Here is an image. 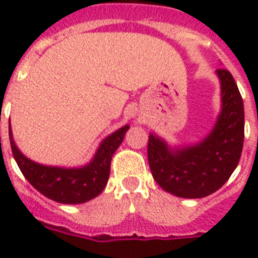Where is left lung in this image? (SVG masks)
<instances>
[{
	"instance_id": "obj_1",
	"label": "left lung",
	"mask_w": 258,
	"mask_h": 258,
	"mask_svg": "<svg viewBox=\"0 0 258 258\" xmlns=\"http://www.w3.org/2000/svg\"><path fill=\"white\" fill-rule=\"evenodd\" d=\"M221 84V111L202 141L170 146L163 138L149 137L150 169L163 190L179 198H204L222 187L236 170L244 145V103L229 71H216Z\"/></svg>"
}]
</instances>
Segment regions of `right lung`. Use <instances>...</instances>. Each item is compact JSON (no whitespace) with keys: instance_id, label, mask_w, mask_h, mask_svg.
<instances>
[{"instance_id":"right-lung-1","label":"right lung","mask_w":258,"mask_h":258,"mask_svg":"<svg viewBox=\"0 0 258 258\" xmlns=\"http://www.w3.org/2000/svg\"><path fill=\"white\" fill-rule=\"evenodd\" d=\"M130 125L125 124L104 138L91 161L80 167L46 166L32 161L20 151L9 127L12 153L28 182L42 196L58 204L79 205L97 197L108 182L111 159L121 145Z\"/></svg>"}]
</instances>
